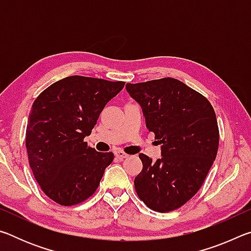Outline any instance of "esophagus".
Returning <instances> with one entry per match:
<instances>
[{
	"mask_svg": "<svg viewBox=\"0 0 251 251\" xmlns=\"http://www.w3.org/2000/svg\"><path fill=\"white\" fill-rule=\"evenodd\" d=\"M115 156L117 157L118 159H124V158H127V157H128V155L125 154V152L122 151H115Z\"/></svg>",
	"mask_w": 251,
	"mask_h": 251,
	"instance_id": "obj_1",
	"label": "esophagus"
}]
</instances>
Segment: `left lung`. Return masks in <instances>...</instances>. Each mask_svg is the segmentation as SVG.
Listing matches in <instances>:
<instances>
[{"instance_id":"left-lung-1","label":"left lung","mask_w":251,"mask_h":251,"mask_svg":"<svg viewBox=\"0 0 251 251\" xmlns=\"http://www.w3.org/2000/svg\"><path fill=\"white\" fill-rule=\"evenodd\" d=\"M126 91L161 145L156 161L139 154L143 171L135 178L136 193L152 210L177 209L198 192L217 155L215 110L206 97L172 77L127 83Z\"/></svg>"}]
</instances>
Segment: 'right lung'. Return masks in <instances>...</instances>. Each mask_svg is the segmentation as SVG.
I'll return each instance as SVG.
<instances>
[{
  "label": "right lung",
  "instance_id": "1",
  "mask_svg": "<svg viewBox=\"0 0 251 251\" xmlns=\"http://www.w3.org/2000/svg\"><path fill=\"white\" fill-rule=\"evenodd\" d=\"M124 85L70 76L50 85L33 103L25 139L29 167L55 202L76 205L95 193L114 155L87 147L84 138Z\"/></svg>",
  "mask_w": 251,
  "mask_h": 251
}]
</instances>
